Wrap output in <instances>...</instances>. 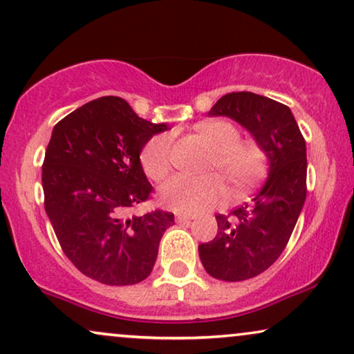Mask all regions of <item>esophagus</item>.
I'll use <instances>...</instances> for the list:
<instances>
[{"instance_id":"esophagus-1","label":"esophagus","mask_w":354,"mask_h":354,"mask_svg":"<svg viewBox=\"0 0 354 354\" xmlns=\"http://www.w3.org/2000/svg\"><path fill=\"white\" fill-rule=\"evenodd\" d=\"M176 219H177V223H190L194 218L187 216V214H177Z\"/></svg>"}]
</instances>
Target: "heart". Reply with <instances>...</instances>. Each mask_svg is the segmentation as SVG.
<instances>
[{
    "mask_svg": "<svg viewBox=\"0 0 354 354\" xmlns=\"http://www.w3.org/2000/svg\"><path fill=\"white\" fill-rule=\"evenodd\" d=\"M198 133L214 151L211 171H218L227 182L232 196H241L261 180L267 172V154L252 141H241V131L224 120L205 122ZM172 138H151L141 151V166L153 180L166 177L171 169ZM226 198L224 182L214 174L205 177L174 176L159 187V201L166 208L183 214H196L213 208Z\"/></svg>",
    "mask_w": 354,
    "mask_h": 354,
    "instance_id": "obj_1",
    "label": "heart"
}]
</instances>
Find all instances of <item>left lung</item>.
<instances>
[{
  "label": "left lung",
  "mask_w": 354,
  "mask_h": 354,
  "mask_svg": "<svg viewBox=\"0 0 354 354\" xmlns=\"http://www.w3.org/2000/svg\"><path fill=\"white\" fill-rule=\"evenodd\" d=\"M208 115L232 118L267 154L259 194L227 216L216 214V237L198 245L211 277L244 281L272 267L291 237L306 201V141L291 109L247 91L223 95Z\"/></svg>",
  "instance_id": "left-lung-1"
}]
</instances>
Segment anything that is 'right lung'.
Returning <instances> with one entry per match:
<instances>
[{"label":"right lung","instance_id":"obj_1","mask_svg":"<svg viewBox=\"0 0 354 354\" xmlns=\"http://www.w3.org/2000/svg\"><path fill=\"white\" fill-rule=\"evenodd\" d=\"M167 123L138 117L125 99L107 95L53 127L45 151V211L73 265L110 286L148 278L174 214L127 216L153 190L141 166L145 145Z\"/></svg>","mask_w":354,"mask_h":354}]
</instances>
